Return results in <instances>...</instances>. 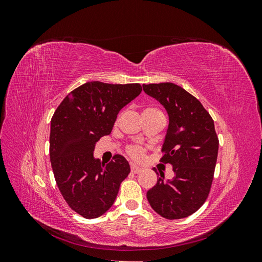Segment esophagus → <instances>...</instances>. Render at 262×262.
Segmentation results:
<instances>
[{
	"label": "esophagus",
	"mask_w": 262,
	"mask_h": 262,
	"mask_svg": "<svg viewBox=\"0 0 262 262\" xmlns=\"http://www.w3.org/2000/svg\"><path fill=\"white\" fill-rule=\"evenodd\" d=\"M141 170H142V168L139 167V166L134 165V164H131V171H132L133 173H138V172H140Z\"/></svg>",
	"instance_id": "obj_1"
}]
</instances>
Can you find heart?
I'll return each mask as SVG.
<instances>
[{"instance_id":"1","label":"heart","mask_w":262,"mask_h":262,"mask_svg":"<svg viewBox=\"0 0 262 262\" xmlns=\"http://www.w3.org/2000/svg\"><path fill=\"white\" fill-rule=\"evenodd\" d=\"M147 109H154V108H147ZM126 150H128V154L132 158H134V160H141V158L144 156V148H142L141 146H138V145H131Z\"/></svg>"}]
</instances>
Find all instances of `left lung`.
I'll use <instances>...</instances> for the list:
<instances>
[{
  "instance_id": "obj_1",
  "label": "left lung",
  "mask_w": 262,
  "mask_h": 262,
  "mask_svg": "<svg viewBox=\"0 0 262 262\" xmlns=\"http://www.w3.org/2000/svg\"><path fill=\"white\" fill-rule=\"evenodd\" d=\"M143 91L168 114L161 161L171 164L175 172L167 181L161 172L147 200L161 216L184 219L199 210L210 193L219 152L214 121L199 100L176 84H143Z\"/></svg>"
}]
</instances>
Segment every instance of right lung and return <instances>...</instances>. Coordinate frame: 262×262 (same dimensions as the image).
<instances>
[{
  "mask_svg": "<svg viewBox=\"0 0 262 262\" xmlns=\"http://www.w3.org/2000/svg\"><path fill=\"white\" fill-rule=\"evenodd\" d=\"M142 86L87 82L62 100L51 119L50 161L55 182L69 207L96 219L114 204L130 165L121 155L108 164L94 157L96 142L110 134L119 112Z\"/></svg>",
  "mask_w": 262,
  "mask_h": 262,
  "instance_id": "obj_1",
  "label": "right lung"
}]
</instances>
